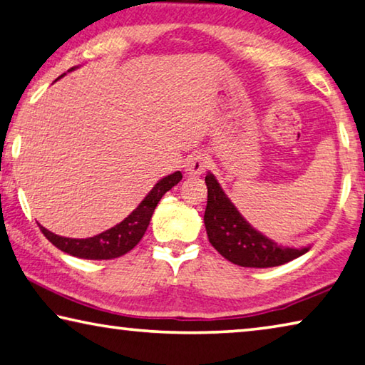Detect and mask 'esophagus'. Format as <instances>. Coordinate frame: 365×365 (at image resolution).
<instances>
[{
	"label": "esophagus",
	"mask_w": 365,
	"mask_h": 365,
	"mask_svg": "<svg viewBox=\"0 0 365 365\" xmlns=\"http://www.w3.org/2000/svg\"><path fill=\"white\" fill-rule=\"evenodd\" d=\"M185 173H187L188 177H196V175H201L207 167H210V158L205 154H192L190 158L185 160Z\"/></svg>",
	"instance_id": "obj_1"
}]
</instances>
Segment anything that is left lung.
<instances>
[{
  "instance_id": "left-lung-1",
  "label": "left lung",
  "mask_w": 365,
  "mask_h": 365,
  "mask_svg": "<svg viewBox=\"0 0 365 365\" xmlns=\"http://www.w3.org/2000/svg\"><path fill=\"white\" fill-rule=\"evenodd\" d=\"M205 182L207 187L205 211L207 239L230 263L245 268H271L291 262L310 250V247H282L258 232L237 211L211 172H207Z\"/></svg>"
}]
</instances>
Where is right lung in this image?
I'll use <instances>...</instances> for the list:
<instances>
[{
  "label": "right lung",
  "mask_w": 365,
  "mask_h": 365,
  "mask_svg": "<svg viewBox=\"0 0 365 365\" xmlns=\"http://www.w3.org/2000/svg\"><path fill=\"white\" fill-rule=\"evenodd\" d=\"M71 68L69 71H73ZM65 76L61 74L60 78ZM58 78V79H60ZM182 180V172H173L170 175L154 185L151 192L146 195L135 211H133L128 217H125L120 224L115 227L106 230L99 235L88 237V239H69V237H61L53 232H50L45 227L40 225L42 234L61 252L68 253V255L84 258V259H112L118 258L125 253H128L131 248H135L140 240L143 239L144 232H146L149 221H151L153 212L155 206L160 201L172 187Z\"/></svg>",
  "instance_id": "obj_1"
}]
</instances>
